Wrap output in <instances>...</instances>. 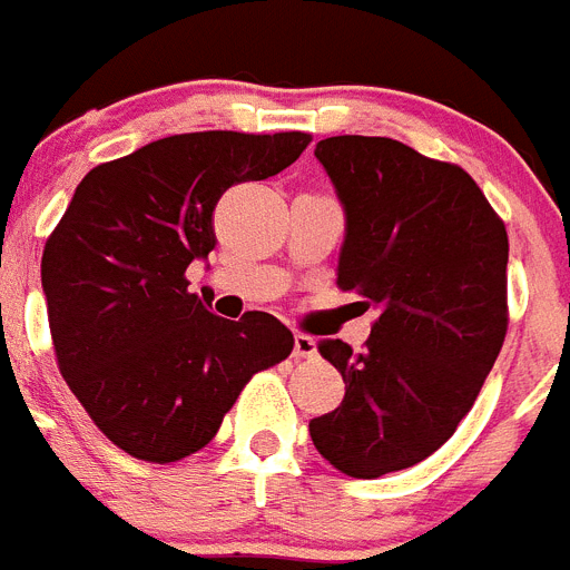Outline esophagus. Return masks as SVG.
Here are the masks:
<instances>
[{
	"mask_svg": "<svg viewBox=\"0 0 570 570\" xmlns=\"http://www.w3.org/2000/svg\"><path fill=\"white\" fill-rule=\"evenodd\" d=\"M317 355V341L308 335H294V358H314Z\"/></svg>",
	"mask_w": 570,
	"mask_h": 570,
	"instance_id": "34e87169",
	"label": "esophagus"
}]
</instances>
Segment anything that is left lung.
<instances>
[{
	"label": "left lung",
	"instance_id": "8db88e82",
	"mask_svg": "<svg viewBox=\"0 0 570 570\" xmlns=\"http://www.w3.org/2000/svg\"><path fill=\"white\" fill-rule=\"evenodd\" d=\"M314 157L346 215L337 288L375 323L361 352L323 341L346 384L308 422L328 463L373 481L431 458L472 411L507 335V242L478 183L387 136H328Z\"/></svg>",
	"mask_w": 570,
	"mask_h": 570
}]
</instances>
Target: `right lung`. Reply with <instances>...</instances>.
Returning <instances> with one entry per match:
<instances>
[{"instance_id":"obj_1","label":"right lung","mask_w":570,"mask_h":570,"mask_svg":"<svg viewBox=\"0 0 570 570\" xmlns=\"http://www.w3.org/2000/svg\"><path fill=\"white\" fill-rule=\"evenodd\" d=\"M308 142L299 130L166 136L78 183L42 250V294L60 375L130 458L200 451L253 373L294 350L274 314H212L186 267L215 247L220 195L274 177Z\"/></svg>"}]
</instances>
